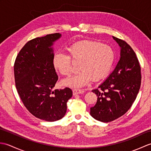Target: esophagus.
<instances>
[{
    "label": "esophagus",
    "mask_w": 151,
    "mask_h": 151,
    "mask_svg": "<svg viewBox=\"0 0 151 151\" xmlns=\"http://www.w3.org/2000/svg\"><path fill=\"white\" fill-rule=\"evenodd\" d=\"M84 91L83 90V89H74L73 90V95L84 93Z\"/></svg>",
    "instance_id": "1"
}]
</instances>
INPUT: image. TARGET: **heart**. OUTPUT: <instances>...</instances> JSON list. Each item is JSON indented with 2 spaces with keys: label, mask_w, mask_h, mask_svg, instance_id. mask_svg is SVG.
<instances>
[{
  "label": "heart",
  "mask_w": 151,
  "mask_h": 151,
  "mask_svg": "<svg viewBox=\"0 0 151 151\" xmlns=\"http://www.w3.org/2000/svg\"><path fill=\"white\" fill-rule=\"evenodd\" d=\"M68 55L58 52L53 58L54 66L61 75L69 76L73 72L72 61L79 63L81 70L76 75L65 80L63 84L71 87H81L91 81L105 78L111 69L115 53L111 48L96 41L83 40L67 48Z\"/></svg>",
  "instance_id": "obj_1"
}]
</instances>
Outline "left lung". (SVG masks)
<instances>
[{
	"mask_svg": "<svg viewBox=\"0 0 151 151\" xmlns=\"http://www.w3.org/2000/svg\"><path fill=\"white\" fill-rule=\"evenodd\" d=\"M121 47V57L114 71L92 91L97 96L90 114L96 120L108 123L121 117L132 106L138 93L142 75L138 59L126 41L113 36Z\"/></svg>",
	"mask_w": 151,
	"mask_h": 151,
	"instance_id": "obj_1",
	"label": "left lung"
}]
</instances>
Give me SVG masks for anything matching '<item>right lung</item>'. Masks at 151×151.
<instances>
[{
	"label": "right lung",
	"mask_w": 151,
	"mask_h": 151,
	"mask_svg": "<svg viewBox=\"0 0 151 151\" xmlns=\"http://www.w3.org/2000/svg\"><path fill=\"white\" fill-rule=\"evenodd\" d=\"M60 37V33H55L28 41L14 63L15 86L22 102L34 116L46 121L62 119L73 95L69 88L52 90L58 76L51 47Z\"/></svg>",
	"instance_id": "obj_1"
}]
</instances>
